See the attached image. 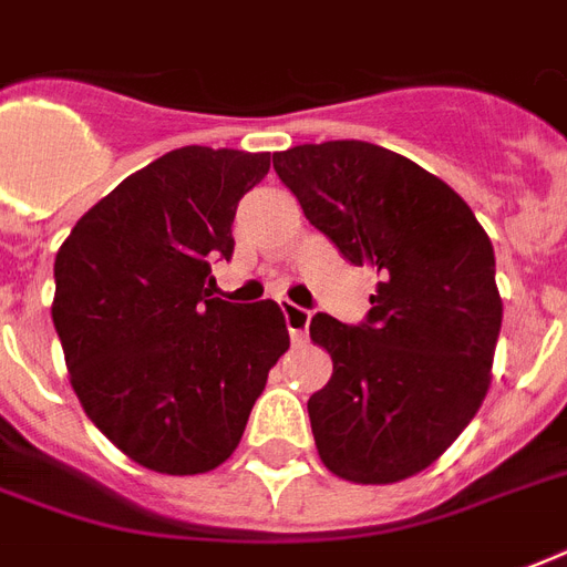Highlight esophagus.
<instances>
[{
    "label": "esophagus",
    "mask_w": 567,
    "mask_h": 567,
    "mask_svg": "<svg viewBox=\"0 0 567 567\" xmlns=\"http://www.w3.org/2000/svg\"><path fill=\"white\" fill-rule=\"evenodd\" d=\"M279 306H282V315H285V323H288V332H291V341L293 344H302V341H306V329H309L311 315L288 300H282Z\"/></svg>",
    "instance_id": "1"
}]
</instances>
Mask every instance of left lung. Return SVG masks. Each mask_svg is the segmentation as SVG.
<instances>
[{
    "label": "left lung",
    "mask_w": 567,
    "mask_h": 567,
    "mask_svg": "<svg viewBox=\"0 0 567 567\" xmlns=\"http://www.w3.org/2000/svg\"><path fill=\"white\" fill-rule=\"evenodd\" d=\"M274 171L306 220L379 276L362 327L311 318V341L332 355L327 388L309 396L320 462L362 485L421 474L492 385L503 320L492 240L456 190L385 146L302 144L274 155Z\"/></svg>",
    "instance_id": "8db88e82"
}]
</instances>
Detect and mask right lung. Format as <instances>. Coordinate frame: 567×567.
I'll use <instances>...</instances> for the list:
<instances>
[{
    "label": "right lung",
    "mask_w": 567,
    "mask_h": 567,
    "mask_svg": "<svg viewBox=\"0 0 567 567\" xmlns=\"http://www.w3.org/2000/svg\"><path fill=\"white\" fill-rule=\"evenodd\" d=\"M267 153L182 146L82 214L55 256L52 323L84 414L132 462L190 476L235 453L291 338L274 300L214 297L238 199Z\"/></svg>",
    "instance_id": "1"
}]
</instances>
